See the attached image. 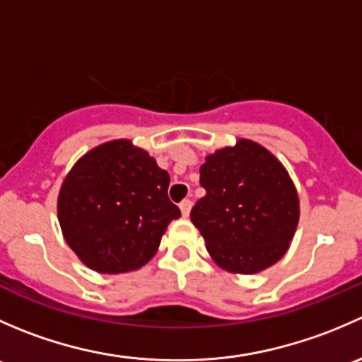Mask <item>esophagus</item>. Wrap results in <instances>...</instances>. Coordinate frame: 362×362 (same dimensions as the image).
I'll list each match as a JSON object with an SVG mask.
<instances>
[{"label":"esophagus","instance_id":"esophagus-1","mask_svg":"<svg viewBox=\"0 0 362 362\" xmlns=\"http://www.w3.org/2000/svg\"><path fill=\"white\" fill-rule=\"evenodd\" d=\"M191 208H192V199L185 198L184 202L180 203V210H182V215H184V217H187V215L191 214Z\"/></svg>","mask_w":362,"mask_h":362}]
</instances>
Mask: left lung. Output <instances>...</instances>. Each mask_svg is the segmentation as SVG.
<instances>
[{"mask_svg":"<svg viewBox=\"0 0 362 362\" xmlns=\"http://www.w3.org/2000/svg\"><path fill=\"white\" fill-rule=\"evenodd\" d=\"M199 184L206 194L191 210V221L221 268L250 275L286 254L298 226L299 199L275 156L238 140L208 156Z\"/></svg>","mask_w":362,"mask_h":362,"instance_id":"obj_1","label":"left lung"}]
</instances>
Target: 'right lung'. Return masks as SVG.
I'll use <instances>...</instances> for the list:
<instances>
[{
  "label": "right lung",
  "mask_w": 362,
  "mask_h": 362,
  "mask_svg": "<svg viewBox=\"0 0 362 362\" xmlns=\"http://www.w3.org/2000/svg\"><path fill=\"white\" fill-rule=\"evenodd\" d=\"M170 175L129 140L87 152L64 178L57 215L69 249L90 269L124 273L152 259L180 208Z\"/></svg>",
  "instance_id": "add662e5"
}]
</instances>
